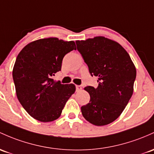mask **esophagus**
Wrapping results in <instances>:
<instances>
[{"label":"esophagus","mask_w":154,"mask_h":154,"mask_svg":"<svg viewBox=\"0 0 154 154\" xmlns=\"http://www.w3.org/2000/svg\"><path fill=\"white\" fill-rule=\"evenodd\" d=\"M82 86L81 85H76V90H77V91H80L82 90Z\"/></svg>","instance_id":"esophagus-1"}]
</instances>
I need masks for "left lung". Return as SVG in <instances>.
I'll return each instance as SVG.
<instances>
[{
    "label": "left lung",
    "instance_id": "obj_1",
    "mask_svg": "<svg viewBox=\"0 0 154 154\" xmlns=\"http://www.w3.org/2000/svg\"><path fill=\"white\" fill-rule=\"evenodd\" d=\"M77 49L88 66L91 75L98 77L97 88L87 86L88 104L81 107L91 124L104 126L119 117L133 94L136 69L128 52L117 42L102 36L77 41Z\"/></svg>",
    "mask_w": 154,
    "mask_h": 154
}]
</instances>
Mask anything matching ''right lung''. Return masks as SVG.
Instances as JSON below:
<instances>
[{
    "instance_id": "add662e5",
    "label": "right lung",
    "mask_w": 154,
    "mask_h": 154,
    "mask_svg": "<svg viewBox=\"0 0 154 154\" xmlns=\"http://www.w3.org/2000/svg\"><path fill=\"white\" fill-rule=\"evenodd\" d=\"M73 50V41L42 38L28 44L17 55L12 72L17 96L31 117L50 122L60 116L75 85L52 77L61 70L65 55Z\"/></svg>"
}]
</instances>
